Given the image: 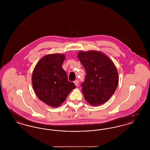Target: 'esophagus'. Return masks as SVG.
I'll list each match as a JSON object with an SVG mask.
<instances>
[{"mask_svg":"<svg viewBox=\"0 0 150 150\" xmlns=\"http://www.w3.org/2000/svg\"><path fill=\"white\" fill-rule=\"evenodd\" d=\"M74 84H75V86H78V84H79V81L78 80H75L74 81Z\"/></svg>","mask_w":150,"mask_h":150,"instance_id":"34e87169","label":"esophagus"}]
</instances>
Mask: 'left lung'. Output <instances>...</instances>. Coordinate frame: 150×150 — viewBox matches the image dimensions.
<instances>
[{
	"label": "left lung",
	"mask_w": 150,
	"mask_h": 150,
	"mask_svg": "<svg viewBox=\"0 0 150 150\" xmlns=\"http://www.w3.org/2000/svg\"><path fill=\"white\" fill-rule=\"evenodd\" d=\"M77 57L86 74L81 85L85 100L94 106L106 102L119 83V75L114 62L107 55L97 50L80 51Z\"/></svg>",
	"instance_id": "obj_1"
}]
</instances>
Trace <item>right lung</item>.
Returning a JSON list of instances; mask_svg holds the SVG:
<instances>
[{
  "mask_svg": "<svg viewBox=\"0 0 150 150\" xmlns=\"http://www.w3.org/2000/svg\"><path fill=\"white\" fill-rule=\"evenodd\" d=\"M64 54H50L36 64L32 74V84L36 96L50 107H59L72 90L76 88L69 81L62 64Z\"/></svg>",
  "mask_w": 150,
  "mask_h": 150,
  "instance_id": "add662e5",
  "label": "right lung"
}]
</instances>
